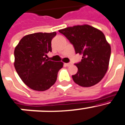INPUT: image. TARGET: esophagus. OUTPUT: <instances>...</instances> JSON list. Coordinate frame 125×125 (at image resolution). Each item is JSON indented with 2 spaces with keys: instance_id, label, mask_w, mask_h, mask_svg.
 Listing matches in <instances>:
<instances>
[{
  "instance_id": "obj_1",
  "label": "esophagus",
  "mask_w": 125,
  "mask_h": 125,
  "mask_svg": "<svg viewBox=\"0 0 125 125\" xmlns=\"http://www.w3.org/2000/svg\"><path fill=\"white\" fill-rule=\"evenodd\" d=\"M65 66H67V67H69V66H70L71 65H72V63H65Z\"/></svg>"
}]
</instances>
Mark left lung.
I'll return each instance as SVG.
<instances>
[{
  "instance_id": "left-lung-1",
  "label": "left lung",
  "mask_w": 125,
  "mask_h": 125,
  "mask_svg": "<svg viewBox=\"0 0 125 125\" xmlns=\"http://www.w3.org/2000/svg\"><path fill=\"white\" fill-rule=\"evenodd\" d=\"M73 45L82 59L75 63L78 72L72 75L75 83L90 87L102 80L107 72L111 47L103 32L89 25H75L58 30Z\"/></svg>"
}]
</instances>
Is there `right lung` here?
<instances>
[{
    "mask_svg": "<svg viewBox=\"0 0 125 125\" xmlns=\"http://www.w3.org/2000/svg\"><path fill=\"white\" fill-rule=\"evenodd\" d=\"M57 33H32L24 36L14 50V67L23 82L31 89L45 91L55 83L63 62L46 58L52 52L51 42Z\"/></svg>",
    "mask_w": 125,
    "mask_h": 125,
    "instance_id": "1",
    "label": "right lung"
}]
</instances>
